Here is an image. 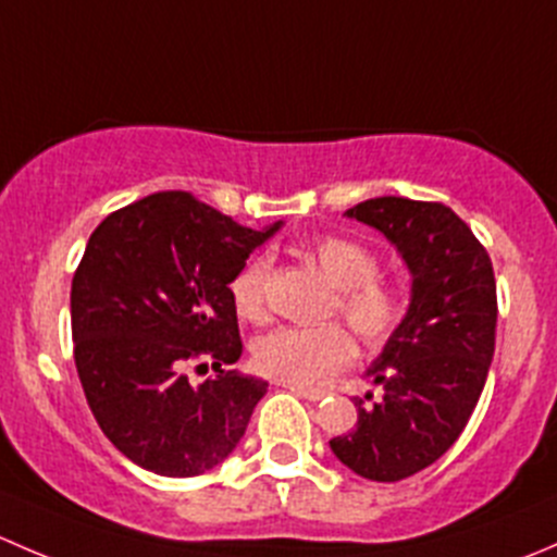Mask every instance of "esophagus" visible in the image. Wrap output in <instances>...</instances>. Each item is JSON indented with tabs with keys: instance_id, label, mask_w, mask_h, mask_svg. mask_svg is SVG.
Returning a JSON list of instances; mask_svg holds the SVG:
<instances>
[{
	"instance_id": "esophagus-1",
	"label": "esophagus",
	"mask_w": 557,
	"mask_h": 557,
	"mask_svg": "<svg viewBox=\"0 0 557 557\" xmlns=\"http://www.w3.org/2000/svg\"><path fill=\"white\" fill-rule=\"evenodd\" d=\"M285 391H290L294 396L299 398H307V401H320V398L325 396L323 387H305V385H294V383H283Z\"/></svg>"
}]
</instances>
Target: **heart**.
Returning a JSON list of instances; mask_svg holds the SVG:
<instances>
[{
	"mask_svg": "<svg viewBox=\"0 0 557 557\" xmlns=\"http://www.w3.org/2000/svg\"><path fill=\"white\" fill-rule=\"evenodd\" d=\"M307 256L318 263L336 288V310L350 323L363 345H383L404 318V294L377 274V258L369 247L347 237H320L307 247ZM269 263L252 256L232 280V301L247 320L263 314ZM356 356V342L339 323L323 325H280L258 336L252 358L258 369L280 383L320 385L339 372Z\"/></svg>",
	"mask_w": 557,
	"mask_h": 557,
	"instance_id": "heart-1",
	"label": "heart"
}]
</instances>
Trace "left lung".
<instances>
[{
    "label": "left lung",
    "instance_id": "8db88e82",
    "mask_svg": "<svg viewBox=\"0 0 557 557\" xmlns=\"http://www.w3.org/2000/svg\"><path fill=\"white\" fill-rule=\"evenodd\" d=\"M345 215L396 247L412 288L407 314L367 369L383 398H352L356 429L329 447L363 480L398 482L450 450L480 401L496 347V277L450 207L377 196Z\"/></svg>",
    "mask_w": 557,
    "mask_h": 557
}]
</instances>
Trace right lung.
Segmentation results:
<instances>
[{
  "label": "right lung",
  "mask_w": 557,
  "mask_h": 557,
  "mask_svg": "<svg viewBox=\"0 0 557 557\" xmlns=\"http://www.w3.org/2000/svg\"><path fill=\"white\" fill-rule=\"evenodd\" d=\"M283 228L239 226L185 190L107 215L72 277V339L88 407L132 463L161 476L215 469L245 436L269 383L243 356L232 280ZM190 360L216 377L190 384Z\"/></svg>",
  "instance_id": "right-lung-1"
}]
</instances>
